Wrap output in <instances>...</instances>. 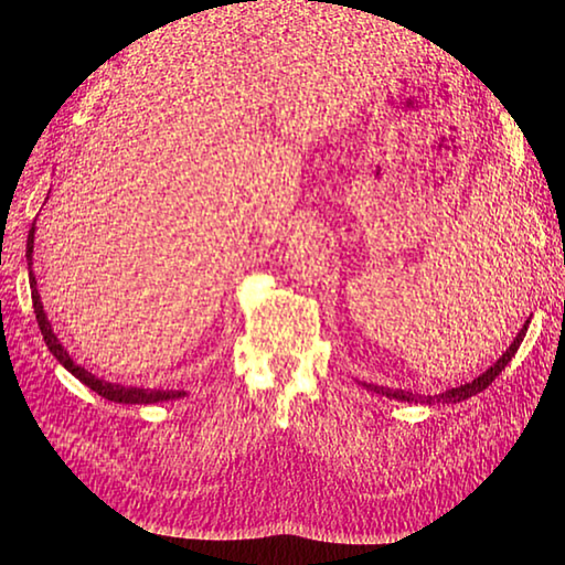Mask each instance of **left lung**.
I'll use <instances>...</instances> for the list:
<instances>
[{"label": "left lung", "mask_w": 565, "mask_h": 565, "mask_svg": "<svg viewBox=\"0 0 565 565\" xmlns=\"http://www.w3.org/2000/svg\"><path fill=\"white\" fill-rule=\"evenodd\" d=\"M527 322L530 320H525V324H523V330L516 334V339H514V344H511L504 353H502V358L498 363H494L490 370H486L481 377H476L473 382H469V384H465V386H457V388H450V391H446V393H438V396H419V393H413V391H403V388H388V386H377V384H365V382H361L365 388H370V391H377V393H382V396H386V398H396V401H407V403H426V405H448V403H459V401H467V398H471V396H476V393H481L483 388H488L492 382H494V377H498V374L509 365V361L511 358L516 355V351H519V347H521V341H523V337H525V330H527Z\"/></svg>", "instance_id": "left-lung-1"}]
</instances>
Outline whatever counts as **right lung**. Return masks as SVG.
Instances as JSON below:
<instances>
[{"instance_id": "obj_1", "label": "right lung", "mask_w": 565, "mask_h": 565, "mask_svg": "<svg viewBox=\"0 0 565 565\" xmlns=\"http://www.w3.org/2000/svg\"><path fill=\"white\" fill-rule=\"evenodd\" d=\"M256 2V0H254ZM32 245H35V224H32L30 233H28V270H30V287H32V309H35V316H38V324L42 330V337L46 341L49 351L56 355V361L67 370L73 372L75 377L87 384L92 391H96L98 396H104L113 403H131V405H148V403H162V401H174V398H181L185 396L183 391H169V388H136V386H119V384H110V382H104V380H96L92 372H87L84 367L75 365L73 358L67 355V351L61 347L58 337L54 334V330H51V322L46 320V313H44V306H42V299L38 295V280H35V273H32Z\"/></svg>"}]
</instances>
